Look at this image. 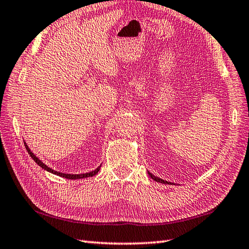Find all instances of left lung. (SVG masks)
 <instances>
[{
    "label": "left lung",
    "instance_id": "left-lung-1",
    "mask_svg": "<svg viewBox=\"0 0 249 249\" xmlns=\"http://www.w3.org/2000/svg\"><path fill=\"white\" fill-rule=\"evenodd\" d=\"M149 176L153 178V179H155L156 182H160V183H162V184H169V182H167V181H163V179H161V178H156L155 176H153L152 173H150L149 172Z\"/></svg>",
    "mask_w": 249,
    "mask_h": 249
}]
</instances>
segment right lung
<instances>
[{
	"label": "right lung",
	"instance_id": "add662e5",
	"mask_svg": "<svg viewBox=\"0 0 249 249\" xmlns=\"http://www.w3.org/2000/svg\"><path fill=\"white\" fill-rule=\"evenodd\" d=\"M25 149H26V151L29 152V154H30V156L33 158L34 160V161L37 163V165H39V167H41L43 169H45V170H47V171H49V172H51V173H54V174H56V176H59V177H62V178H71V179H76V178H89V177H93V176H95V174H96L98 171H99V168H100V166L97 168V169H95L94 171H91V172H89V173H82V174H65V173H61V172H56V171H54V170H52L51 168H49L48 166H46L44 162H41L38 158H37L33 153H32L31 151H30V149H29V146L25 144Z\"/></svg>",
	"mask_w": 249,
	"mask_h": 249
}]
</instances>
